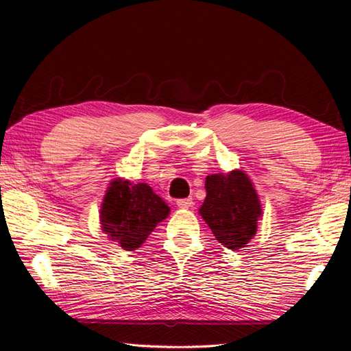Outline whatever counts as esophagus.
Listing matches in <instances>:
<instances>
[{
	"mask_svg": "<svg viewBox=\"0 0 351 351\" xmlns=\"http://www.w3.org/2000/svg\"><path fill=\"white\" fill-rule=\"evenodd\" d=\"M193 204H195V202H193V199H180L176 202V205L180 206V208H182V210H187V208H191Z\"/></svg>",
	"mask_w": 351,
	"mask_h": 351,
	"instance_id": "esophagus-1",
	"label": "esophagus"
}]
</instances>
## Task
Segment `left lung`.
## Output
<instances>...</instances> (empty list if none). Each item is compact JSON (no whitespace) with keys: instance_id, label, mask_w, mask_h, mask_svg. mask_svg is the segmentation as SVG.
Masks as SVG:
<instances>
[{"instance_id":"8db88e82","label":"left lung","mask_w":351,"mask_h":351,"mask_svg":"<svg viewBox=\"0 0 351 351\" xmlns=\"http://www.w3.org/2000/svg\"><path fill=\"white\" fill-rule=\"evenodd\" d=\"M206 197L199 214L217 241L230 250L245 247L256 234L263 206L249 175L243 170L213 173L205 180Z\"/></svg>"}]
</instances>
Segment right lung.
<instances>
[{"label":"right lung","mask_w":351,"mask_h":351,"mask_svg":"<svg viewBox=\"0 0 351 351\" xmlns=\"http://www.w3.org/2000/svg\"><path fill=\"white\" fill-rule=\"evenodd\" d=\"M170 208L145 182L113 180L108 184L99 210L102 232L123 250L132 252L146 241Z\"/></svg>","instance_id":"obj_1"}]
</instances>
